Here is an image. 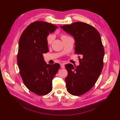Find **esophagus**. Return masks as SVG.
<instances>
[{"mask_svg":"<svg viewBox=\"0 0 120 120\" xmlns=\"http://www.w3.org/2000/svg\"><path fill=\"white\" fill-rule=\"evenodd\" d=\"M60 66H61V68H64V63H60Z\"/></svg>","mask_w":120,"mask_h":120,"instance_id":"esophagus-1","label":"esophagus"}]
</instances>
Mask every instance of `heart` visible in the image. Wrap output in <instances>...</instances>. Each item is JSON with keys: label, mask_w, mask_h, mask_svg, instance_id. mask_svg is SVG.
I'll list each match as a JSON object with an SVG mask.
<instances>
[{"label": "heart", "mask_w": 120, "mask_h": 120, "mask_svg": "<svg viewBox=\"0 0 120 120\" xmlns=\"http://www.w3.org/2000/svg\"><path fill=\"white\" fill-rule=\"evenodd\" d=\"M60 37L61 38V39L63 41H64L65 39H67L68 37H69L68 35H66L65 34H60ZM52 40H53V36L52 35V34H49V35H48L47 38H46V42H47V44L48 45H50L51 44V43H52Z\"/></svg>", "instance_id": "b5f03b06"}]
</instances>
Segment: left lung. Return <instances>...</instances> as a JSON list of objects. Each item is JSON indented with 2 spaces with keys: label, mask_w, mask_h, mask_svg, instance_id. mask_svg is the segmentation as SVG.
Masks as SVG:
<instances>
[{
  "label": "left lung",
  "mask_w": 120,
  "mask_h": 120,
  "mask_svg": "<svg viewBox=\"0 0 120 120\" xmlns=\"http://www.w3.org/2000/svg\"><path fill=\"white\" fill-rule=\"evenodd\" d=\"M61 27L74 38L75 52L81 55L78 66L65 65L68 72L65 78L67 90L73 95L79 96L94 86L103 68L104 48L101 35L93 26L83 22Z\"/></svg>",
  "instance_id": "1"
}]
</instances>
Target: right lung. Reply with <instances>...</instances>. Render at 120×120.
I'll return each mask as SVG.
<instances>
[{
    "instance_id": "1",
    "label": "right lung",
    "mask_w": 120,
    "mask_h": 120,
    "mask_svg": "<svg viewBox=\"0 0 120 120\" xmlns=\"http://www.w3.org/2000/svg\"><path fill=\"white\" fill-rule=\"evenodd\" d=\"M57 28L54 25L36 21L28 26L19 40L17 61L22 81L32 92L45 95L52 90V80L59 63L47 64L43 53L48 52L46 38Z\"/></svg>"
}]
</instances>
